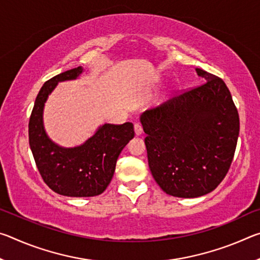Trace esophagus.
Returning <instances> with one entry per match:
<instances>
[{"mask_svg":"<svg viewBox=\"0 0 260 260\" xmlns=\"http://www.w3.org/2000/svg\"><path fill=\"white\" fill-rule=\"evenodd\" d=\"M134 131H135V134H136V135H141V134H142V132H143L142 125L139 124V122H136V124L134 125Z\"/></svg>","mask_w":260,"mask_h":260,"instance_id":"esophagus-1","label":"esophagus"}]
</instances>
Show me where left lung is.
<instances>
[{
    "label": "left lung",
    "instance_id": "8db88e82",
    "mask_svg": "<svg viewBox=\"0 0 260 260\" xmlns=\"http://www.w3.org/2000/svg\"><path fill=\"white\" fill-rule=\"evenodd\" d=\"M203 85L181 90L141 117L148 162L169 195L193 199L214 190L234 158L239 112L221 78L201 69Z\"/></svg>",
    "mask_w": 260,
    "mask_h": 260
}]
</instances>
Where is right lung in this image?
Here are the masks:
<instances>
[{
  "instance_id": "1",
  "label": "right lung",
  "mask_w": 260,
  "mask_h": 260,
  "mask_svg": "<svg viewBox=\"0 0 260 260\" xmlns=\"http://www.w3.org/2000/svg\"><path fill=\"white\" fill-rule=\"evenodd\" d=\"M81 73L82 68L78 67L46 81L35 100L28 122L29 147L43 181L51 190L70 197L102 193L111 182L121 150L135 134L132 122L104 124L80 147L65 149L51 142L42 122L46 100L57 82L77 79Z\"/></svg>"
}]
</instances>
